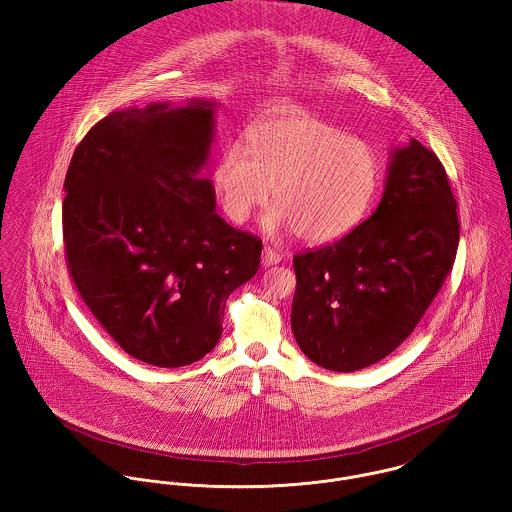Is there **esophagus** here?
I'll return each mask as SVG.
<instances>
[{
    "mask_svg": "<svg viewBox=\"0 0 512 512\" xmlns=\"http://www.w3.org/2000/svg\"><path fill=\"white\" fill-rule=\"evenodd\" d=\"M282 260V256L276 252V250H272L270 246L268 248H264L262 250V266L264 268H270V266H276L278 262Z\"/></svg>",
    "mask_w": 512,
    "mask_h": 512,
    "instance_id": "1",
    "label": "esophagus"
}]
</instances>
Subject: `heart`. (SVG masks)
Masks as SVG:
<instances>
[{"mask_svg":"<svg viewBox=\"0 0 512 512\" xmlns=\"http://www.w3.org/2000/svg\"><path fill=\"white\" fill-rule=\"evenodd\" d=\"M378 177V157L366 142L295 108L256 122L244 149L224 147L213 165V187L228 219L246 222L272 195L276 207L262 220L264 230L295 232L307 244L349 234L365 217Z\"/></svg>","mask_w":512,"mask_h":512,"instance_id":"obj_1","label":"heart"}]
</instances>
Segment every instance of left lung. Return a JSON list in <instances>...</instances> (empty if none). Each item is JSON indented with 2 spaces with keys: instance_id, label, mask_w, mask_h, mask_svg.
I'll list each match as a JSON object with an SVG mask.
<instances>
[{
  "instance_id": "1",
  "label": "left lung",
  "mask_w": 512,
  "mask_h": 512,
  "mask_svg": "<svg viewBox=\"0 0 512 512\" xmlns=\"http://www.w3.org/2000/svg\"><path fill=\"white\" fill-rule=\"evenodd\" d=\"M388 159L376 211L341 240L293 258V337L327 370L355 372L400 347L457 254V203L438 155L412 138Z\"/></svg>"
}]
</instances>
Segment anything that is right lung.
Here are the masks:
<instances>
[{
  "label": "right lung",
  "mask_w": 512,
  "mask_h": 512,
  "mask_svg": "<svg viewBox=\"0 0 512 512\" xmlns=\"http://www.w3.org/2000/svg\"><path fill=\"white\" fill-rule=\"evenodd\" d=\"M215 100L151 102L100 120L65 177L63 236L74 286L134 359L187 366L222 335L228 295L254 278L262 242L215 213L201 177Z\"/></svg>",
  "instance_id": "1"
}]
</instances>
